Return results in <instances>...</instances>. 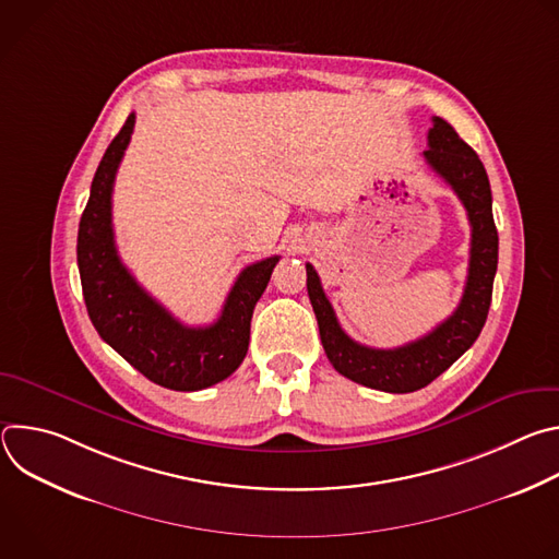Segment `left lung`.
<instances>
[{
	"label": "left lung",
	"instance_id": "1",
	"mask_svg": "<svg viewBox=\"0 0 559 559\" xmlns=\"http://www.w3.org/2000/svg\"><path fill=\"white\" fill-rule=\"evenodd\" d=\"M427 141L429 150L423 152L425 162L451 186L471 223L468 276L460 305L447 321L427 336L403 347H365L343 332L334 307L323 292L321 278L307 263V294L330 362L345 378L389 393H409L427 386L475 343L487 323L498 270L493 199L480 156L440 117H433V128L429 130Z\"/></svg>",
	"mask_w": 559,
	"mask_h": 559
}]
</instances>
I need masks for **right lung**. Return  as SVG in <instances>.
<instances>
[{
    "mask_svg": "<svg viewBox=\"0 0 559 559\" xmlns=\"http://www.w3.org/2000/svg\"><path fill=\"white\" fill-rule=\"evenodd\" d=\"M134 130V112L108 145L79 221L76 265L88 316L99 336L147 380L199 391L231 376L250 345L254 305L281 257L248 265L231 285L218 321L188 328L156 302L121 263L112 229V188Z\"/></svg>",
    "mask_w": 559,
    "mask_h": 559,
    "instance_id": "add662e5",
    "label": "right lung"
}]
</instances>
